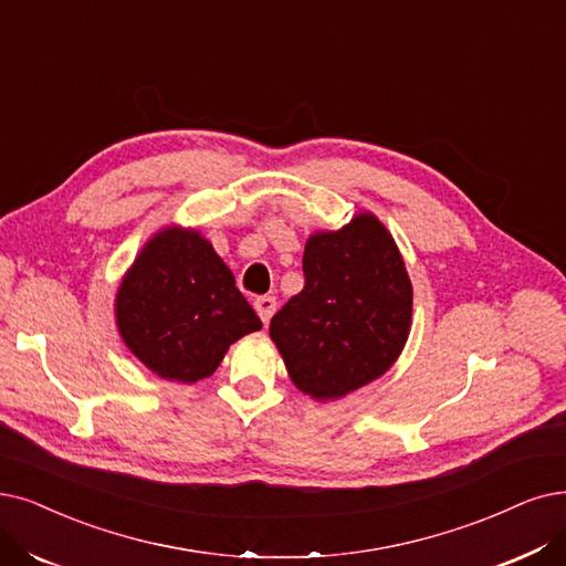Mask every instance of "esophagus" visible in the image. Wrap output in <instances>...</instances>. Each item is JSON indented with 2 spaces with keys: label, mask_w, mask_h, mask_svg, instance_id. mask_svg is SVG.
I'll list each match as a JSON object with an SVG mask.
<instances>
[{
  "label": "esophagus",
  "mask_w": 566,
  "mask_h": 566,
  "mask_svg": "<svg viewBox=\"0 0 566 566\" xmlns=\"http://www.w3.org/2000/svg\"><path fill=\"white\" fill-rule=\"evenodd\" d=\"M255 311H258V315H260V318H262V323L266 325L269 321H271V315H274L276 313V297H258L255 300Z\"/></svg>",
  "instance_id": "1"
}]
</instances>
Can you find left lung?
I'll return each mask as SVG.
<instances>
[{"mask_svg":"<svg viewBox=\"0 0 566 566\" xmlns=\"http://www.w3.org/2000/svg\"><path fill=\"white\" fill-rule=\"evenodd\" d=\"M304 290L271 318L269 334L295 386L338 399L386 374L411 332L413 287L392 234L359 213L304 248Z\"/></svg>","mask_w":566,"mask_h":566,"instance_id":"obj_1","label":"left lung"}]
</instances>
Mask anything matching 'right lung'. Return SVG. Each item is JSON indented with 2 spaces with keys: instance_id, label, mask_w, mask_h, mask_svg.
I'll use <instances>...</instances> for the list:
<instances>
[{
  "instance_id": "add662e5",
  "label": "right lung",
  "mask_w": 566,
  "mask_h": 566,
  "mask_svg": "<svg viewBox=\"0 0 566 566\" xmlns=\"http://www.w3.org/2000/svg\"><path fill=\"white\" fill-rule=\"evenodd\" d=\"M125 346L167 380L211 376L241 336L262 329L213 245L197 230L165 228L134 260L116 295Z\"/></svg>"
}]
</instances>
